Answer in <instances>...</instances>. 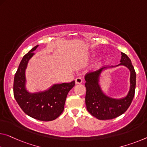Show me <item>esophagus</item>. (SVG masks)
<instances>
[{
	"label": "esophagus",
	"instance_id": "obj_1",
	"mask_svg": "<svg viewBox=\"0 0 147 147\" xmlns=\"http://www.w3.org/2000/svg\"><path fill=\"white\" fill-rule=\"evenodd\" d=\"M75 82H76V84H81V83L82 82V78H80V77L76 78L75 79Z\"/></svg>",
	"mask_w": 147,
	"mask_h": 147
}]
</instances>
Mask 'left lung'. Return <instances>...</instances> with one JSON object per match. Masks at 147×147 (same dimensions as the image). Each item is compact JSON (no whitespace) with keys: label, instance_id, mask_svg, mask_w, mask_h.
I'll return each mask as SVG.
<instances>
[{"label":"left lung","instance_id":"obj_1","mask_svg":"<svg viewBox=\"0 0 147 147\" xmlns=\"http://www.w3.org/2000/svg\"><path fill=\"white\" fill-rule=\"evenodd\" d=\"M120 63L130 71V87L126 96L120 99L112 98L105 94L98 84L102 71L109 67H103L98 71L87 73L85 76L86 94L85 102L88 111L99 120H111L124 114L129 108L134 99L136 84V73L131 60L126 54L121 52Z\"/></svg>","mask_w":147,"mask_h":147}]
</instances>
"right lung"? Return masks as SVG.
Returning a JSON list of instances; mask_svg holds the SVG:
<instances>
[{
  "label": "right lung",
  "instance_id": "add662e5",
  "mask_svg": "<svg viewBox=\"0 0 147 147\" xmlns=\"http://www.w3.org/2000/svg\"><path fill=\"white\" fill-rule=\"evenodd\" d=\"M38 46L32 48L20 62L13 80V95L26 115L38 120L52 121L63 113L67 95L75 85V82L53 84L44 92L32 94L28 92L25 87V70Z\"/></svg>",
  "mask_w": 147,
  "mask_h": 147
}]
</instances>
